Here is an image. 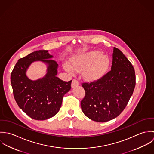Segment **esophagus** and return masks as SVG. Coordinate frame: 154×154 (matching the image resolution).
<instances>
[{
    "label": "esophagus",
    "instance_id": "1",
    "mask_svg": "<svg viewBox=\"0 0 154 154\" xmlns=\"http://www.w3.org/2000/svg\"><path fill=\"white\" fill-rule=\"evenodd\" d=\"M79 85V82L76 79H73L72 82V84H71V87L72 88H75L76 87H78Z\"/></svg>",
    "mask_w": 154,
    "mask_h": 154
}]
</instances>
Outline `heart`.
Wrapping results in <instances>:
<instances>
[{"label":"heart","instance_id":"1","mask_svg":"<svg viewBox=\"0 0 154 154\" xmlns=\"http://www.w3.org/2000/svg\"><path fill=\"white\" fill-rule=\"evenodd\" d=\"M71 64L64 63V68L70 74L75 70L81 71L84 69L83 75L89 79L95 80L101 78L107 71L110 61L108 56L102 54L98 50H92L76 55L71 60Z\"/></svg>","mask_w":154,"mask_h":154}]
</instances>
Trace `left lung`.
<instances>
[{
  "mask_svg": "<svg viewBox=\"0 0 154 154\" xmlns=\"http://www.w3.org/2000/svg\"><path fill=\"white\" fill-rule=\"evenodd\" d=\"M135 84L132 63L119 49L114 47L110 72L97 81L82 84L85 91L81 103L83 112L97 122L117 117L127 106Z\"/></svg>",
  "mask_w": 154,
  "mask_h": 154,
  "instance_id": "1",
  "label": "left lung"
}]
</instances>
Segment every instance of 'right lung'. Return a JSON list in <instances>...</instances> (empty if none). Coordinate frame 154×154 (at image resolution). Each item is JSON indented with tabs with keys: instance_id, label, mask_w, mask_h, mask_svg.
<instances>
[{
	"instance_id": "right-lung-1",
	"label": "right lung",
	"mask_w": 154,
	"mask_h": 154,
	"mask_svg": "<svg viewBox=\"0 0 154 154\" xmlns=\"http://www.w3.org/2000/svg\"><path fill=\"white\" fill-rule=\"evenodd\" d=\"M48 50H38L18 60L11 76L15 100L19 107L31 118L44 120L55 116L60 110L64 95L70 88L72 81L65 82L57 77L58 64L52 60ZM47 65L43 78L31 80L26 73L34 61Z\"/></svg>"
}]
</instances>
